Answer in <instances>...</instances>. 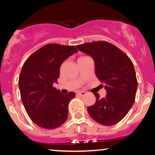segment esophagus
Returning a JSON list of instances; mask_svg holds the SVG:
<instances>
[{"label": "esophagus", "instance_id": "1", "mask_svg": "<svg viewBox=\"0 0 155 155\" xmlns=\"http://www.w3.org/2000/svg\"><path fill=\"white\" fill-rule=\"evenodd\" d=\"M77 94L79 95V96H80V97H83V96H84V95L86 94V92H78Z\"/></svg>", "mask_w": 155, "mask_h": 155}]
</instances>
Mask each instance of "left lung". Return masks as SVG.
Returning a JSON list of instances; mask_svg holds the SVG:
<instances>
[{"label": "left lung", "mask_w": 155, "mask_h": 155, "mask_svg": "<svg viewBox=\"0 0 155 155\" xmlns=\"http://www.w3.org/2000/svg\"><path fill=\"white\" fill-rule=\"evenodd\" d=\"M76 47L94 59L95 74L107 90L104 98L94 93L96 102L88 107L89 114L104 126L116 124L126 116L135 101L137 81L132 61L107 41L84 43Z\"/></svg>", "instance_id": "8db88e82"}]
</instances>
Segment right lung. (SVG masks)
Masks as SVG:
<instances>
[{"instance_id":"1","label":"right lung","mask_w":155,"mask_h":155,"mask_svg":"<svg viewBox=\"0 0 155 155\" xmlns=\"http://www.w3.org/2000/svg\"><path fill=\"white\" fill-rule=\"evenodd\" d=\"M76 52L74 46L46 44L23 65L18 82L21 99L30 119L40 128L51 130L66 121L68 104L75 93L61 94L53 84L58 82L63 61Z\"/></svg>"}]
</instances>
